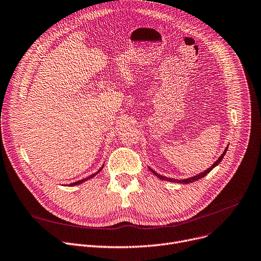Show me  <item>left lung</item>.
Returning <instances> with one entry per match:
<instances>
[{"mask_svg":"<svg viewBox=\"0 0 261 261\" xmlns=\"http://www.w3.org/2000/svg\"><path fill=\"white\" fill-rule=\"evenodd\" d=\"M227 149L228 148H226V150L223 152V154L221 155V157L213 163L211 167L208 169V170H206L205 172H203V173H201V174H199V175H197V176H194V177H192V178H188V179H183V180H178V179H171V178H168V177H164V176H160L158 173H156L155 171H153L152 169H150L151 170V172L155 175V176H157L158 178H160L161 180H165V181H169V182H174V183H183V184H187V183H192V182H195V181H198L199 179H201V178H203V177H205L213 168H216L217 165L222 161V159H223V157L225 156V154H226V152H227Z\"/></svg>","mask_w":261,"mask_h":261,"instance_id":"left-lung-1","label":"left lung"}]
</instances>
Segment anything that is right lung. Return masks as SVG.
Segmentation results:
<instances>
[{"label":"right lung","instance_id":"obj_1","mask_svg":"<svg viewBox=\"0 0 261 261\" xmlns=\"http://www.w3.org/2000/svg\"><path fill=\"white\" fill-rule=\"evenodd\" d=\"M102 170V168L98 171V173L100 172ZM98 173H96V174H98ZM96 174H92L91 176H89V177H87V178H85V179H82V180H79V181H77V182H74V183H70L69 184V186H73V185H78V184H80V183H82V182H84L85 180H87V179H90V178H92V177H94V176H96Z\"/></svg>","mask_w":261,"mask_h":261}]
</instances>
